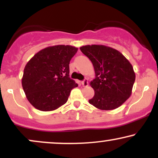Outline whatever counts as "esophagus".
I'll use <instances>...</instances> for the list:
<instances>
[{
	"label": "esophagus",
	"mask_w": 158,
	"mask_h": 158,
	"mask_svg": "<svg viewBox=\"0 0 158 158\" xmlns=\"http://www.w3.org/2000/svg\"><path fill=\"white\" fill-rule=\"evenodd\" d=\"M81 85H82V86H84V87H87V86H88V79H85L84 80L81 81Z\"/></svg>",
	"instance_id": "esophagus-1"
}]
</instances>
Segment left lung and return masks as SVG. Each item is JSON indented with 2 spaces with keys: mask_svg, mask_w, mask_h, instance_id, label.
Segmentation results:
<instances>
[{
  "mask_svg": "<svg viewBox=\"0 0 158 158\" xmlns=\"http://www.w3.org/2000/svg\"><path fill=\"white\" fill-rule=\"evenodd\" d=\"M81 51L91 61L96 78L90 81L94 96L89 103L100 110H113L131 94L135 73L131 63L115 49L104 45H86Z\"/></svg>",
  "mask_w": 158,
  "mask_h": 158,
  "instance_id": "left-lung-1",
  "label": "left lung"
}]
</instances>
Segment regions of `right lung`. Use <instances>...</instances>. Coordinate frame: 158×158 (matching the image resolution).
<instances>
[{"label":"right lung","mask_w":158,"mask_h":158,"mask_svg":"<svg viewBox=\"0 0 158 158\" xmlns=\"http://www.w3.org/2000/svg\"><path fill=\"white\" fill-rule=\"evenodd\" d=\"M77 50L70 45L48 47L27 62L22 87L28 101L36 109L50 111L67 102L71 90L78 86L69 77V64Z\"/></svg>","instance_id":"obj_1"}]
</instances>
